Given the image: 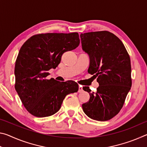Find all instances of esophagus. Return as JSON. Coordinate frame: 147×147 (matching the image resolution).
<instances>
[{
  "label": "esophagus",
  "instance_id": "1",
  "mask_svg": "<svg viewBox=\"0 0 147 147\" xmlns=\"http://www.w3.org/2000/svg\"><path fill=\"white\" fill-rule=\"evenodd\" d=\"M82 91H83L82 86L79 85V86H78V92H79V93H81V92H82Z\"/></svg>",
  "mask_w": 147,
  "mask_h": 147
}]
</instances>
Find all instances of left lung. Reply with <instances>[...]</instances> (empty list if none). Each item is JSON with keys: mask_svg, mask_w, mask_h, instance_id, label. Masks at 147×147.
Masks as SVG:
<instances>
[{"mask_svg": "<svg viewBox=\"0 0 147 147\" xmlns=\"http://www.w3.org/2000/svg\"><path fill=\"white\" fill-rule=\"evenodd\" d=\"M82 50L89 57L88 73L99 84L95 93L83 88L90 95L82 104L84 112L99 121L112 119L123 107L131 86L130 58L120 39L108 31L81 34Z\"/></svg>", "mask_w": 147, "mask_h": 147, "instance_id": "8db88e82", "label": "left lung"}]
</instances>
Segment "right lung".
Returning <instances> with one entry per match:
<instances>
[{
    "instance_id": "1",
    "label": "right lung",
    "mask_w": 147,
    "mask_h": 147,
    "mask_svg": "<svg viewBox=\"0 0 147 147\" xmlns=\"http://www.w3.org/2000/svg\"><path fill=\"white\" fill-rule=\"evenodd\" d=\"M79 35L47 33L29 38L19 52L15 66V88L24 106L38 117L54 115L68 94L78 90L75 82L47 79L51 69H56L65 52L79 45Z\"/></svg>"
}]
</instances>
